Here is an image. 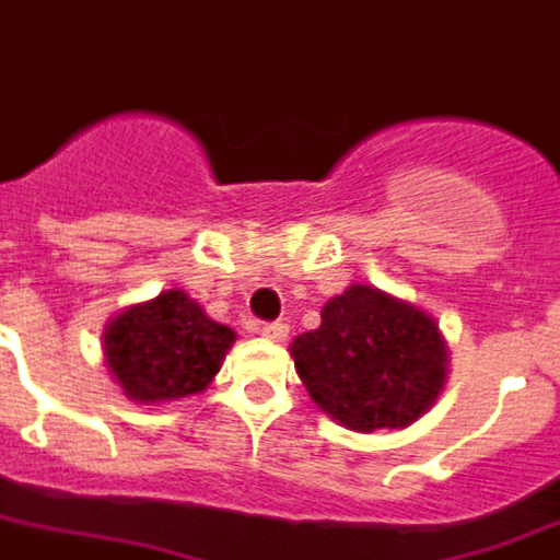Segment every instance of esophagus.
Here are the masks:
<instances>
[{"mask_svg": "<svg viewBox=\"0 0 560 560\" xmlns=\"http://www.w3.org/2000/svg\"><path fill=\"white\" fill-rule=\"evenodd\" d=\"M260 336H266V339H271V341H283L285 336H289V325H285V323H264V325H260Z\"/></svg>", "mask_w": 560, "mask_h": 560, "instance_id": "1", "label": "esophagus"}]
</instances>
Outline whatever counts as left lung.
Returning a JSON list of instances; mask_svg holds the SVG:
<instances>
[{
	"mask_svg": "<svg viewBox=\"0 0 560 560\" xmlns=\"http://www.w3.org/2000/svg\"><path fill=\"white\" fill-rule=\"evenodd\" d=\"M314 404L353 432L404 429L446 384V345L429 314L373 285L328 300L323 325L291 345Z\"/></svg>",
	"mask_w": 560,
	"mask_h": 560,
	"instance_id": "8db88e82",
	"label": "left lung"
}]
</instances>
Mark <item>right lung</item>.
<instances>
[{
	"label": "right lung",
	"instance_id": "add662e5",
	"mask_svg": "<svg viewBox=\"0 0 560 560\" xmlns=\"http://www.w3.org/2000/svg\"><path fill=\"white\" fill-rule=\"evenodd\" d=\"M235 334L212 323L185 291H162L106 325L108 370L128 398L156 404L196 395L221 370Z\"/></svg>",
	"mask_w": 560,
	"mask_h": 560
}]
</instances>
